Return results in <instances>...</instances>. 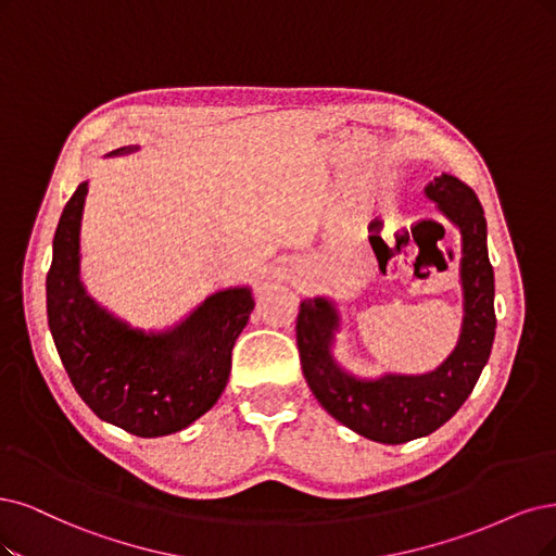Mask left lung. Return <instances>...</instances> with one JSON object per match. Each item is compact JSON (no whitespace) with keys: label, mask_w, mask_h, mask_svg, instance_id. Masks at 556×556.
I'll return each mask as SVG.
<instances>
[{"label":"left lung","mask_w":556,"mask_h":556,"mask_svg":"<svg viewBox=\"0 0 556 556\" xmlns=\"http://www.w3.org/2000/svg\"><path fill=\"white\" fill-rule=\"evenodd\" d=\"M428 199L463 233L465 320L456 351L426 376H384L357 380L334 364L330 343L337 330L332 304L302 300L295 325L302 374L320 405L355 433L403 444L433 433L458 413L475 389L495 339V275L488 258L485 217L475 190L442 174L426 188Z\"/></svg>","instance_id":"obj_1"}]
</instances>
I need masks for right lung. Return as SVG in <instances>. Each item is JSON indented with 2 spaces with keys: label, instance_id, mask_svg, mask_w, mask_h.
I'll use <instances>...</instances> for the list:
<instances>
[{
  "label": "right lung",
  "instance_id": "obj_1",
  "mask_svg": "<svg viewBox=\"0 0 556 556\" xmlns=\"http://www.w3.org/2000/svg\"><path fill=\"white\" fill-rule=\"evenodd\" d=\"M126 149H118L123 153ZM87 182L61 213L48 273V323L66 374L93 413L139 438L169 435L217 403L231 351L254 309L247 289L219 291L172 332L143 334L112 318L79 281Z\"/></svg>",
  "mask_w": 556,
  "mask_h": 556
}]
</instances>
